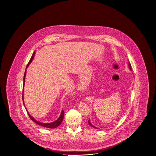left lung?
Returning a JSON list of instances; mask_svg holds the SVG:
<instances>
[{
	"label": "left lung",
	"mask_w": 156,
	"mask_h": 156,
	"mask_svg": "<svg viewBox=\"0 0 156 156\" xmlns=\"http://www.w3.org/2000/svg\"><path fill=\"white\" fill-rule=\"evenodd\" d=\"M129 68H130V69H131V65H130V62H129ZM88 124H89L90 125H91V126H92L93 128H96V126H94L92 124H91V123L90 122V121H89V120H88Z\"/></svg>",
	"instance_id": "1"
}]
</instances>
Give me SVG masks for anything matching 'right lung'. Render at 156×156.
Returning a JSON list of instances; mask_svg holds the SVG:
<instances>
[{
	"instance_id": "add662e5",
	"label": "right lung",
	"mask_w": 156,
	"mask_h": 156,
	"mask_svg": "<svg viewBox=\"0 0 156 156\" xmlns=\"http://www.w3.org/2000/svg\"><path fill=\"white\" fill-rule=\"evenodd\" d=\"M35 52H34V54H32V56L31 58V59H30V60L29 61V62L28 63V64H27V67H26V69L27 68V67H28V66L30 65V64L32 62V60H33V58H34V55H35ZM26 71L24 72V77H23V81H24V83H23V89H24V82H25V77H26ZM22 98H23V104H24V101H23V96H22ZM26 108V107H25ZM26 111H27V109H26ZM27 113H28V116L30 117V118L31 119V120L33 121H34L35 122L36 124H37V125H41V126H44V127H45V128H51V129H54V128H56V127H58V126L62 124V120H63V118H64V112L63 110H62V113H61V115H60V117H58V119L57 120L55 121H54L53 122H51V123H43V122H40L39 121H38L36 120H35L33 117H32L29 113H28V112L27 111Z\"/></svg>"
}]
</instances>
